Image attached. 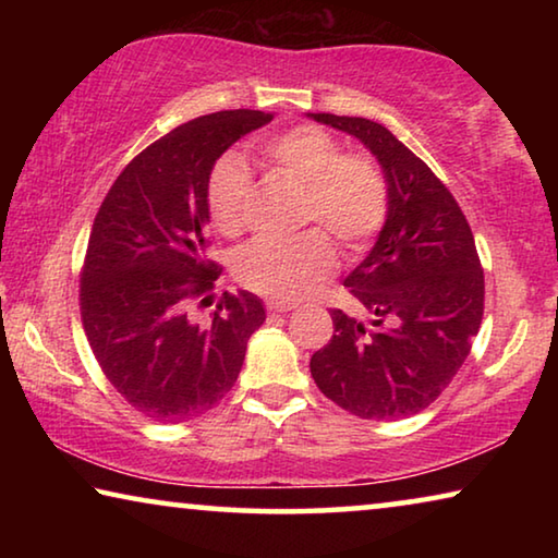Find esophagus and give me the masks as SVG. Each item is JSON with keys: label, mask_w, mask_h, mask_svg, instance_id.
Segmentation results:
<instances>
[{"label": "esophagus", "mask_w": 558, "mask_h": 558, "mask_svg": "<svg viewBox=\"0 0 558 558\" xmlns=\"http://www.w3.org/2000/svg\"><path fill=\"white\" fill-rule=\"evenodd\" d=\"M268 313H290V310H295L298 305L295 302H280V300H268L266 302Z\"/></svg>", "instance_id": "1"}]
</instances>
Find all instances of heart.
<instances>
[{"mask_svg":"<svg viewBox=\"0 0 558 558\" xmlns=\"http://www.w3.org/2000/svg\"><path fill=\"white\" fill-rule=\"evenodd\" d=\"M272 167L302 184L300 221L330 231L347 251H359L384 229L389 184L374 159L342 155L335 135L317 125H298L263 143ZM253 194V174L241 157L214 165L206 204L223 235L243 231ZM310 229L290 241H256L235 258V278L260 295L295 302L325 282L337 266L329 234Z\"/></svg>","mask_w":558,"mask_h":558,"instance_id":"obj_1","label":"heart"}]
</instances>
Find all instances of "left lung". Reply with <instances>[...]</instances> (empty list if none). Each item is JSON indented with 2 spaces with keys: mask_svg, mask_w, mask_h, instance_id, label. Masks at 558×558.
<instances>
[{
  "mask_svg": "<svg viewBox=\"0 0 558 558\" xmlns=\"http://www.w3.org/2000/svg\"><path fill=\"white\" fill-rule=\"evenodd\" d=\"M372 149L389 216L344 286L369 319L329 310L335 335L310 359L317 389L366 421L413 415L465 362L485 313V276L465 214L430 167L379 122L310 112Z\"/></svg>",
  "mask_w": 558,
  "mask_h": 558,
  "instance_id": "8db88e82",
  "label": "left lung"
}]
</instances>
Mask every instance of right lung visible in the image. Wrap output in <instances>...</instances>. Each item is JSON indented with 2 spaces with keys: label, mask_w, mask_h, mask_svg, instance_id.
Segmentation results:
<instances>
[{
  "label": "right lung",
  "mask_w": 558,
  "mask_h": 558,
  "mask_svg": "<svg viewBox=\"0 0 558 558\" xmlns=\"http://www.w3.org/2000/svg\"><path fill=\"white\" fill-rule=\"evenodd\" d=\"M270 112L221 110L189 120L122 169L93 221L81 272V319L102 374L132 409L182 423L214 409L239 379L245 344L266 323L253 292H223L209 251V174Z\"/></svg>",
  "instance_id": "1"
}]
</instances>
